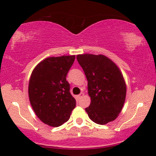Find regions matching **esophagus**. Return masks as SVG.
<instances>
[{"label":"esophagus","instance_id":"esophagus-1","mask_svg":"<svg viewBox=\"0 0 156 156\" xmlns=\"http://www.w3.org/2000/svg\"><path fill=\"white\" fill-rule=\"evenodd\" d=\"M83 96V93H80V94H78V98L80 99V98H81Z\"/></svg>","mask_w":156,"mask_h":156}]
</instances>
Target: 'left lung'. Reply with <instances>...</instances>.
Returning <instances> with one entry per match:
<instances>
[{
  "mask_svg": "<svg viewBox=\"0 0 156 156\" xmlns=\"http://www.w3.org/2000/svg\"><path fill=\"white\" fill-rule=\"evenodd\" d=\"M77 60L88 80L91 103L85 110L89 117L99 125L114 120L126 96V85L119 69L103 55H78Z\"/></svg>",
  "mask_w": 156,
  "mask_h": 156,
  "instance_id": "left-lung-1",
  "label": "left lung"
}]
</instances>
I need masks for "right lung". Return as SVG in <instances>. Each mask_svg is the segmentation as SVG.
I'll return each instance as SVG.
<instances>
[{"label":"right lung","mask_w":156,"mask_h":156,"mask_svg":"<svg viewBox=\"0 0 156 156\" xmlns=\"http://www.w3.org/2000/svg\"><path fill=\"white\" fill-rule=\"evenodd\" d=\"M75 55L49 57L39 63L31 73L28 96L36 115L44 124L58 127L68 121L76 105L66 77Z\"/></svg>","instance_id":"right-lung-1"}]
</instances>
